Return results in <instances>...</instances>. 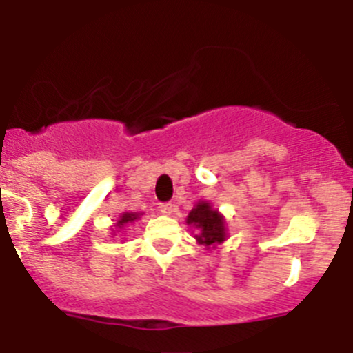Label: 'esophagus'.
<instances>
[{
  "label": "esophagus",
  "instance_id": "esophagus-1",
  "mask_svg": "<svg viewBox=\"0 0 353 353\" xmlns=\"http://www.w3.org/2000/svg\"><path fill=\"white\" fill-rule=\"evenodd\" d=\"M159 212L162 213V215H172L174 205H172V203H160Z\"/></svg>",
  "mask_w": 353,
  "mask_h": 353
}]
</instances>
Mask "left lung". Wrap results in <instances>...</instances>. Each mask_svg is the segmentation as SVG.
Listing matches in <instances>:
<instances>
[{"mask_svg": "<svg viewBox=\"0 0 353 353\" xmlns=\"http://www.w3.org/2000/svg\"><path fill=\"white\" fill-rule=\"evenodd\" d=\"M188 225H193L198 229L196 241L205 248H215L216 244H222L227 237L225 219L219 210L212 208L208 201H199L190 212L186 219Z\"/></svg>", "mask_w": 353, "mask_h": 353, "instance_id": "1", "label": "left lung"}]
</instances>
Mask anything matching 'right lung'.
<instances>
[{
  "instance_id": "obj_1",
  "label": "right lung",
  "mask_w": 353,
  "mask_h": 353,
  "mask_svg": "<svg viewBox=\"0 0 353 353\" xmlns=\"http://www.w3.org/2000/svg\"><path fill=\"white\" fill-rule=\"evenodd\" d=\"M140 215H141V213H130V212L121 213L119 220H117L116 225H114V227H116V229H123L124 225H128V223H133L134 220L140 219ZM112 232L116 234V232H119V230H112Z\"/></svg>"
}]
</instances>
